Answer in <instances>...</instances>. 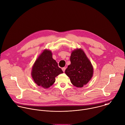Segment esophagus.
<instances>
[{
	"instance_id": "obj_1",
	"label": "esophagus",
	"mask_w": 125,
	"mask_h": 125,
	"mask_svg": "<svg viewBox=\"0 0 125 125\" xmlns=\"http://www.w3.org/2000/svg\"><path fill=\"white\" fill-rule=\"evenodd\" d=\"M62 71H63V72H65V70H66V68H65V67H64V68H62Z\"/></svg>"
}]
</instances>
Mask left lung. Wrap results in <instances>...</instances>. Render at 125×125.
Listing matches in <instances>:
<instances>
[{"label":"left lung","mask_w":125,"mask_h":125,"mask_svg":"<svg viewBox=\"0 0 125 125\" xmlns=\"http://www.w3.org/2000/svg\"><path fill=\"white\" fill-rule=\"evenodd\" d=\"M71 64L65 70V73L75 87H83L93 75V67L83 51L80 49L72 52Z\"/></svg>","instance_id":"1"}]
</instances>
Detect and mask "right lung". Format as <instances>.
Returning a JSON list of instances; mask_svg holds the SVG:
<instances>
[{
  "label": "right lung",
  "mask_w": 125,
  "mask_h": 125,
  "mask_svg": "<svg viewBox=\"0 0 125 125\" xmlns=\"http://www.w3.org/2000/svg\"><path fill=\"white\" fill-rule=\"evenodd\" d=\"M63 73L52 58L51 51L45 50L36 60L32 68L31 76L38 86L48 88L55 82V77Z\"/></svg>",
  "instance_id": "right-lung-1"
}]
</instances>
